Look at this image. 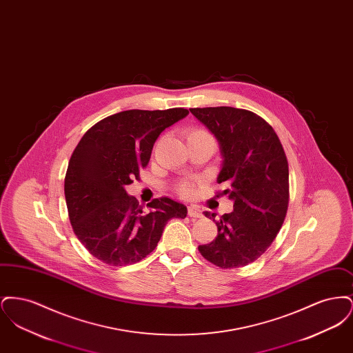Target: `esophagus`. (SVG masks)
I'll list each match as a JSON object with an SVG mask.
<instances>
[{"label":"esophagus","instance_id":"obj_1","mask_svg":"<svg viewBox=\"0 0 353 353\" xmlns=\"http://www.w3.org/2000/svg\"><path fill=\"white\" fill-rule=\"evenodd\" d=\"M188 216L193 217V219H201V209L199 206H196V205H190V206H188Z\"/></svg>","mask_w":353,"mask_h":353}]
</instances>
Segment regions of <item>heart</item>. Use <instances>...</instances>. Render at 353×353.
Returning <instances> with one entry per match:
<instances>
[{
  "instance_id": "heart-1",
  "label": "heart",
  "mask_w": 353,
  "mask_h": 353,
  "mask_svg": "<svg viewBox=\"0 0 353 353\" xmlns=\"http://www.w3.org/2000/svg\"><path fill=\"white\" fill-rule=\"evenodd\" d=\"M206 134L205 131H202V130H193L192 132L189 134ZM179 192L183 194V196H190L192 193H193V188H192V184L190 183H181V184L179 185Z\"/></svg>"
}]
</instances>
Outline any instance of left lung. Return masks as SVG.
I'll return each mask as SVG.
<instances>
[{
	"label": "left lung",
	"instance_id": "obj_1",
	"mask_svg": "<svg viewBox=\"0 0 353 353\" xmlns=\"http://www.w3.org/2000/svg\"><path fill=\"white\" fill-rule=\"evenodd\" d=\"M214 134L222 164L217 183L233 201V212L216 221L219 235L199 246L202 256L221 269L248 266L269 249L288 206V164L279 137L266 120L234 107L190 108Z\"/></svg>",
	"mask_w": 353,
	"mask_h": 353
}]
</instances>
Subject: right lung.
Masks as SVG:
<instances>
[{
  "label": "right lung",
  "mask_w": 353,
  "mask_h": 353,
  "mask_svg": "<svg viewBox=\"0 0 353 353\" xmlns=\"http://www.w3.org/2000/svg\"><path fill=\"white\" fill-rule=\"evenodd\" d=\"M189 114L185 108L128 110L91 127L68 161L65 197L74 233L101 262L127 266L157 246L170 219H185L184 203L153 200L144 213L125 190L147 167L159 134Z\"/></svg>",
  "instance_id": "add662e5"
}]
</instances>
